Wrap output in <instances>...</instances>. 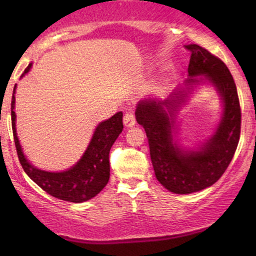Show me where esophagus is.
Here are the masks:
<instances>
[{"label": "esophagus", "instance_id": "1", "mask_svg": "<svg viewBox=\"0 0 256 256\" xmlns=\"http://www.w3.org/2000/svg\"><path fill=\"white\" fill-rule=\"evenodd\" d=\"M124 124L126 127H132V126H135L136 124V118H135V115L132 112H127V113L124 114Z\"/></svg>", "mask_w": 256, "mask_h": 256}]
</instances>
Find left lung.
<instances>
[{
  "label": "left lung",
  "instance_id": "left-lung-1",
  "mask_svg": "<svg viewBox=\"0 0 256 256\" xmlns=\"http://www.w3.org/2000/svg\"><path fill=\"white\" fill-rule=\"evenodd\" d=\"M191 51L188 72L204 76L219 90L224 114L216 134L196 152H184L174 142L172 115L183 102V94L164 101L146 99L136 108V121L144 128L156 178L168 190L178 194L198 192L211 186L222 176L232 160L240 138L241 108L236 82L222 59L197 44ZM198 82L196 78L188 84Z\"/></svg>",
  "mask_w": 256,
  "mask_h": 256
}]
</instances>
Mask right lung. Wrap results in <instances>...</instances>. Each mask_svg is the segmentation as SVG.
Instances as JSON below:
<instances>
[{
	"instance_id": "right-lung-1",
	"label": "right lung",
	"mask_w": 256,
	"mask_h": 256,
	"mask_svg": "<svg viewBox=\"0 0 256 256\" xmlns=\"http://www.w3.org/2000/svg\"><path fill=\"white\" fill-rule=\"evenodd\" d=\"M31 64L24 70L29 72ZM16 85L14 87L15 94ZM12 98V127L14 141L18 160L28 176L52 197L65 202H84L96 197L110 180V152L112 146L124 129L122 113L118 112L108 120L101 122L94 132L90 146H87L82 160L71 169L62 172H48L31 166L20 149L15 128V96Z\"/></svg>"
}]
</instances>
